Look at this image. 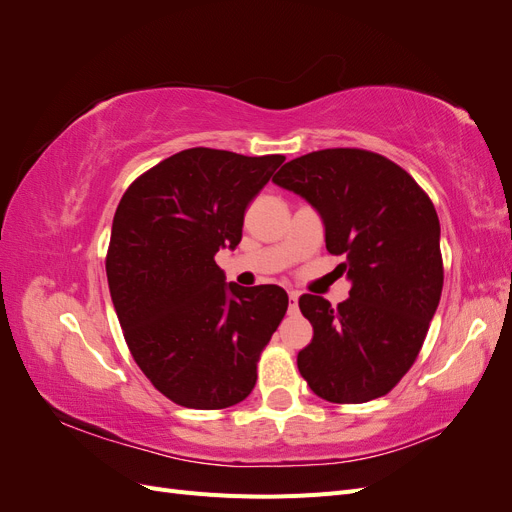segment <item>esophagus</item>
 Wrapping results in <instances>:
<instances>
[{
    "label": "esophagus",
    "instance_id": "34e87169",
    "mask_svg": "<svg viewBox=\"0 0 512 512\" xmlns=\"http://www.w3.org/2000/svg\"><path fill=\"white\" fill-rule=\"evenodd\" d=\"M288 299H290V312H297L299 292H297V290H288Z\"/></svg>",
    "mask_w": 512,
    "mask_h": 512
}]
</instances>
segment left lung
I'll return each mask as SVG.
<instances>
[{
	"mask_svg": "<svg viewBox=\"0 0 512 512\" xmlns=\"http://www.w3.org/2000/svg\"><path fill=\"white\" fill-rule=\"evenodd\" d=\"M316 209L331 254H344L350 299H299L314 337L301 376L333 404L389 393L412 367L442 294L440 222L429 196L391 160L363 149H322L273 177Z\"/></svg>",
	"mask_w": 512,
	"mask_h": 512,
	"instance_id": "8db88e82",
	"label": "left lung"
}]
</instances>
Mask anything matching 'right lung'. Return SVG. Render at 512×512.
<instances>
[{"instance_id": "obj_1", "label": "right lung", "mask_w": 512, "mask_h": 512, "mask_svg": "<svg viewBox=\"0 0 512 512\" xmlns=\"http://www.w3.org/2000/svg\"><path fill=\"white\" fill-rule=\"evenodd\" d=\"M284 160L185 149L138 177L115 211L106 277L123 337L179 406L220 410L254 389L288 294L226 282L215 254L239 245L247 207Z\"/></svg>"}]
</instances>
